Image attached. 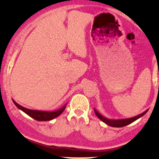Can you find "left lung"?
Here are the masks:
<instances>
[{
    "mask_svg": "<svg viewBox=\"0 0 159 159\" xmlns=\"http://www.w3.org/2000/svg\"><path fill=\"white\" fill-rule=\"evenodd\" d=\"M149 109L146 110L145 111H143V113L140 114V115H137V116H135L133 117H131V118H125V119H116V120H114V119H109L106 118L104 116H102V115H100V113L97 111L96 109H94V112L96 114L97 117H98L100 120H101L102 122H104L105 124L109 125L110 126H112V127H123V126H127V125L132 124V122L135 121L136 120L141 117L142 116L146 114L147 111H148Z\"/></svg>",
    "mask_w": 159,
    "mask_h": 159,
    "instance_id": "8db88e82",
    "label": "left lung"
}]
</instances>
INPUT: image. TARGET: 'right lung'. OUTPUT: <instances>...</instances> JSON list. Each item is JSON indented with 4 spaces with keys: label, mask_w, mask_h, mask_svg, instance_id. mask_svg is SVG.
Instances as JSON below:
<instances>
[{
    "label": "right lung",
    "mask_w": 159,
    "mask_h": 159,
    "mask_svg": "<svg viewBox=\"0 0 159 159\" xmlns=\"http://www.w3.org/2000/svg\"><path fill=\"white\" fill-rule=\"evenodd\" d=\"M14 104L17 106L18 109H19L21 111H23L24 113L27 114V115H29L30 117H33L35 120H39V121H46V120H53V119L57 117L59 115H60L62 111H64L66 108L67 103L65 106H63L62 107L60 108L59 109L56 110V111H39V110H33V109H29L27 108H24L23 106H21L19 104H18L14 100H12Z\"/></svg>",
    "instance_id": "add662e5"
}]
</instances>
